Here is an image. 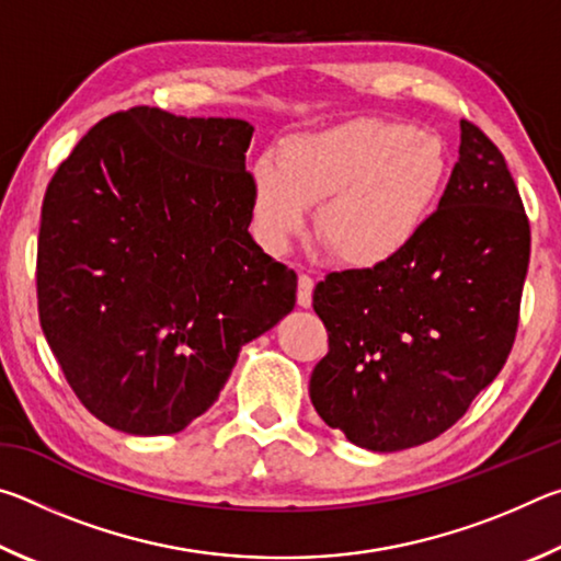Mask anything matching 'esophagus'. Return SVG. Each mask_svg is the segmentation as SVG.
I'll list each match as a JSON object with an SVG mask.
<instances>
[{
  "label": "esophagus",
  "mask_w": 561,
  "mask_h": 561,
  "mask_svg": "<svg viewBox=\"0 0 561 561\" xmlns=\"http://www.w3.org/2000/svg\"><path fill=\"white\" fill-rule=\"evenodd\" d=\"M311 294H314V279L309 274H299V287H297V301L299 307H311Z\"/></svg>",
  "instance_id": "obj_1"
}]
</instances>
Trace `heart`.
Masks as SVG:
<instances>
[{
  "label": "heart",
  "instance_id": "heart-1",
  "mask_svg": "<svg viewBox=\"0 0 561 561\" xmlns=\"http://www.w3.org/2000/svg\"><path fill=\"white\" fill-rule=\"evenodd\" d=\"M453 170L445 140L413 123L358 118L284 138L252 165V222L279 254L307 230L351 270H381L415 244Z\"/></svg>",
  "mask_w": 561,
  "mask_h": 561
}]
</instances>
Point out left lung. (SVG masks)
I'll return each mask as SVG.
<instances>
[{
	"label": "left lung",
	"mask_w": 561,
	"mask_h": 561,
	"mask_svg": "<svg viewBox=\"0 0 561 561\" xmlns=\"http://www.w3.org/2000/svg\"><path fill=\"white\" fill-rule=\"evenodd\" d=\"M527 264L529 220L505 158L460 121V158L411 250L317 284L329 354L309 396L321 421L374 453L438 438L505 366Z\"/></svg>",
	"instance_id": "obj_1"
}]
</instances>
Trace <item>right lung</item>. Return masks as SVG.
<instances>
[{
	"label": "right lung",
	"instance_id": "add662e5",
	"mask_svg": "<svg viewBox=\"0 0 561 561\" xmlns=\"http://www.w3.org/2000/svg\"><path fill=\"white\" fill-rule=\"evenodd\" d=\"M252 133L240 118L118 111L46 187L42 331L76 398L111 428H187L247 341L294 309L297 274L247 232Z\"/></svg>",
	"mask_w": 561,
	"mask_h": 561
}]
</instances>
